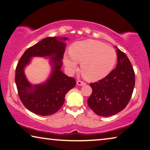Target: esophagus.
I'll return each instance as SVG.
<instances>
[{"label": "esophagus", "instance_id": "1", "mask_svg": "<svg viewBox=\"0 0 150 150\" xmlns=\"http://www.w3.org/2000/svg\"><path fill=\"white\" fill-rule=\"evenodd\" d=\"M77 84L78 86H83V85H86V83L83 81H81V80H78L77 81Z\"/></svg>", "mask_w": 150, "mask_h": 150}]
</instances>
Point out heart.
I'll list each match as a JSON object with an SVG mask.
<instances>
[{"label": "heart", "mask_w": 150, "mask_h": 150, "mask_svg": "<svg viewBox=\"0 0 150 150\" xmlns=\"http://www.w3.org/2000/svg\"><path fill=\"white\" fill-rule=\"evenodd\" d=\"M72 59L64 57V61L69 70L77 68L81 63L80 71L84 79L96 81L110 73L117 61V52L112 47L94 40H87L73 44L69 49Z\"/></svg>", "instance_id": "heart-1"}]
</instances>
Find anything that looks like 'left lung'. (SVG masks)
I'll list each match as a JSON object with an SVG mask.
<instances>
[{"label": "left lung", "mask_w": 150, "mask_h": 150, "mask_svg": "<svg viewBox=\"0 0 150 150\" xmlns=\"http://www.w3.org/2000/svg\"><path fill=\"white\" fill-rule=\"evenodd\" d=\"M117 53V67L103 79L89 84L92 93L88 104L102 117L112 116L123 110L130 101L135 87V72L130 61L118 48Z\"/></svg>", "instance_id": "left-lung-1"}]
</instances>
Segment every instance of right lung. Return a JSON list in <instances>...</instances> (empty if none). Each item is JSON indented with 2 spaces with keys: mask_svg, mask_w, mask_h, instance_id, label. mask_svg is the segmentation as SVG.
Instances as JSON below:
<instances>
[{
  "mask_svg": "<svg viewBox=\"0 0 150 150\" xmlns=\"http://www.w3.org/2000/svg\"><path fill=\"white\" fill-rule=\"evenodd\" d=\"M67 38L56 37L46 38L38 43L27 49L20 58L15 69V83L18 95L27 109L42 116L52 115L61 108L65 95L74 88L76 81L73 77H68L61 71V60L65 50L66 44L61 40ZM51 55L53 72L44 84L32 86L26 81L23 69L30 62L32 56Z\"/></svg>",
  "mask_w": 150,
  "mask_h": 150,
  "instance_id": "1",
  "label": "right lung"
}]
</instances>
